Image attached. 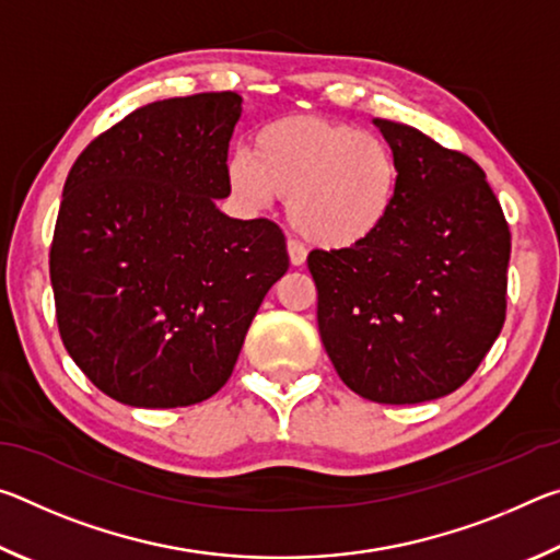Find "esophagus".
<instances>
[{"mask_svg": "<svg viewBox=\"0 0 560 560\" xmlns=\"http://www.w3.org/2000/svg\"><path fill=\"white\" fill-rule=\"evenodd\" d=\"M287 252H289V261L293 264V267H303V264H306V249H303L299 242L289 240L287 242Z\"/></svg>", "mask_w": 560, "mask_h": 560, "instance_id": "34e87169", "label": "esophagus"}]
</instances>
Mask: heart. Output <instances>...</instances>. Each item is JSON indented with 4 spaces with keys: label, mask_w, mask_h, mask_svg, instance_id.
Wrapping results in <instances>:
<instances>
[{
    "label": "heart",
    "mask_w": 560,
    "mask_h": 560,
    "mask_svg": "<svg viewBox=\"0 0 560 560\" xmlns=\"http://www.w3.org/2000/svg\"><path fill=\"white\" fill-rule=\"evenodd\" d=\"M232 192L249 207L283 197L293 232L320 249H350L390 217L400 173L375 132L318 116H287L257 130L252 153L226 160Z\"/></svg>",
    "instance_id": "b5f03b06"
}]
</instances>
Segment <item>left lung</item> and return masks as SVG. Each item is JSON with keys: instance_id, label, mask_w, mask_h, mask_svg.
I'll return each mask as SVG.
<instances>
[{"instance_id": "1", "label": "left lung", "mask_w": 560, "mask_h": 560, "mask_svg": "<svg viewBox=\"0 0 560 560\" xmlns=\"http://www.w3.org/2000/svg\"><path fill=\"white\" fill-rule=\"evenodd\" d=\"M373 122L397 160V200L368 242L308 254L318 330L360 397L428 402L467 383L501 334L511 234L471 158L412 126Z\"/></svg>"}]
</instances>
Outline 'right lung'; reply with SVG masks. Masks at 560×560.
<instances>
[{"instance_id":"1","label":"right lung","mask_w":560,"mask_h":560,"mask_svg":"<svg viewBox=\"0 0 560 560\" xmlns=\"http://www.w3.org/2000/svg\"><path fill=\"white\" fill-rule=\"evenodd\" d=\"M240 116L232 91L148 103L66 177L49 254L56 320L73 363L122 405L212 397L289 269L277 224L217 210Z\"/></svg>"}]
</instances>
